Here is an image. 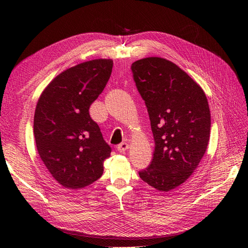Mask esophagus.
Masks as SVG:
<instances>
[{"mask_svg":"<svg viewBox=\"0 0 248 248\" xmlns=\"http://www.w3.org/2000/svg\"><path fill=\"white\" fill-rule=\"evenodd\" d=\"M128 148H129V146H128V144H127V142H121V144L117 146V150L120 153L125 152Z\"/></svg>","mask_w":248,"mask_h":248,"instance_id":"1","label":"esophagus"}]
</instances>
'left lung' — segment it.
Instances as JSON below:
<instances>
[{
  "label": "left lung",
  "mask_w": 248,
  "mask_h": 248,
  "mask_svg": "<svg viewBox=\"0 0 248 248\" xmlns=\"http://www.w3.org/2000/svg\"><path fill=\"white\" fill-rule=\"evenodd\" d=\"M131 71L155 141L153 159L139 175L157 190L170 191L191 176L206 152L211 128L207 97L188 74L166 59L139 60Z\"/></svg>",
  "instance_id": "8db88e82"
}]
</instances>
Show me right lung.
Listing matches in <instances>:
<instances>
[{
	"instance_id": "right-lung-1",
	"label": "right lung",
	"mask_w": 248,
	"mask_h": 248,
	"mask_svg": "<svg viewBox=\"0 0 248 248\" xmlns=\"http://www.w3.org/2000/svg\"><path fill=\"white\" fill-rule=\"evenodd\" d=\"M112 64L98 59L71 67L51 80L37 102V150L51 176L66 188H82L98 180L110 155L89 108L106 88Z\"/></svg>"
}]
</instances>
